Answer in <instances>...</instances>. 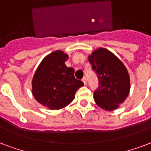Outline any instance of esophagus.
Returning a JSON list of instances; mask_svg holds the SVG:
<instances>
[{
    "mask_svg": "<svg viewBox=\"0 0 151 151\" xmlns=\"http://www.w3.org/2000/svg\"><path fill=\"white\" fill-rule=\"evenodd\" d=\"M82 80H83V82L84 85H86V83H87V79H86V77H83Z\"/></svg>",
    "mask_w": 151,
    "mask_h": 151,
    "instance_id": "34e87169",
    "label": "esophagus"
}]
</instances>
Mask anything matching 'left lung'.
<instances>
[{
	"instance_id": "1",
	"label": "left lung",
	"mask_w": 151,
	"mask_h": 151,
	"mask_svg": "<svg viewBox=\"0 0 151 151\" xmlns=\"http://www.w3.org/2000/svg\"><path fill=\"white\" fill-rule=\"evenodd\" d=\"M88 60L99 80V87L94 92L95 103L107 111L117 109L130 92V76L126 67L105 48L94 50Z\"/></svg>"
}]
</instances>
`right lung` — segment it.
<instances>
[{
	"label": "right lung",
	"mask_w": 151,
	"mask_h": 151,
	"mask_svg": "<svg viewBox=\"0 0 151 151\" xmlns=\"http://www.w3.org/2000/svg\"><path fill=\"white\" fill-rule=\"evenodd\" d=\"M68 59L67 53L56 50L42 60L34 75L33 96L50 109H60L69 105L77 90L84 85L75 78L74 68L66 66Z\"/></svg>",
	"instance_id": "add662e5"
}]
</instances>
